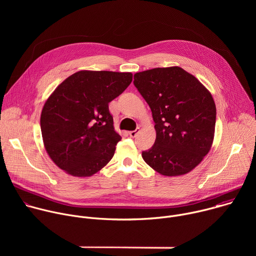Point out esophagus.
Segmentation results:
<instances>
[{
    "label": "esophagus",
    "instance_id": "1",
    "mask_svg": "<svg viewBox=\"0 0 256 256\" xmlns=\"http://www.w3.org/2000/svg\"><path fill=\"white\" fill-rule=\"evenodd\" d=\"M140 132V128H138L136 130H132V132H128V134L132 136V138H134V136H136V134Z\"/></svg>",
    "mask_w": 256,
    "mask_h": 256
}]
</instances>
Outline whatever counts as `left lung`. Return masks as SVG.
<instances>
[{
  "mask_svg": "<svg viewBox=\"0 0 256 256\" xmlns=\"http://www.w3.org/2000/svg\"><path fill=\"white\" fill-rule=\"evenodd\" d=\"M134 79L151 108L156 130V140L142 153V159L165 176L190 172L212 144L216 104L212 94L180 66L140 72Z\"/></svg>",
  "mask_w": 256,
  "mask_h": 256,
  "instance_id": "1",
  "label": "left lung"
}]
</instances>
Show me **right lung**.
<instances>
[{
  "instance_id": "1",
  "label": "right lung",
  "mask_w": 256,
  "mask_h": 256,
  "mask_svg": "<svg viewBox=\"0 0 256 256\" xmlns=\"http://www.w3.org/2000/svg\"><path fill=\"white\" fill-rule=\"evenodd\" d=\"M132 80V72L79 70L56 88L42 108L40 128L44 148L58 167L89 177L112 160L122 136L108 103Z\"/></svg>"
}]
</instances>
